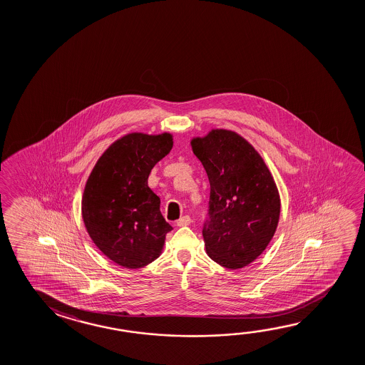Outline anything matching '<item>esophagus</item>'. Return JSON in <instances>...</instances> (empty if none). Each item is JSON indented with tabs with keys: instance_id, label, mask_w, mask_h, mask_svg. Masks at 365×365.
<instances>
[{
	"instance_id": "1",
	"label": "esophagus",
	"mask_w": 365,
	"mask_h": 365,
	"mask_svg": "<svg viewBox=\"0 0 365 365\" xmlns=\"http://www.w3.org/2000/svg\"><path fill=\"white\" fill-rule=\"evenodd\" d=\"M191 224V217L188 215L182 216L180 220H177V227H187Z\"/></svg>"
}]
</instances>
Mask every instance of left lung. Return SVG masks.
I'll return each mask as SVG.
<instances>
[{"mask_svg":"<svg viewBox=\"0 0 365 365\" xmlns=\"http://www.w3.org/2000/svg\"><path fill=\"white\" fill-rule=\"evenodd\" d=\"M192 151L207 173L209 219L202 235L209 257L227 269L253 262L272 240L280 195L262 156L229 130L192 138Z\"/></svg>","mask_w":365,"mask_h":365,"instance_id":"left-lung-1","label":"left lung"}]
</instances>
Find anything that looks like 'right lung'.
<instances>
[{"label": "right lung", "instance_id": "1", "mask_svg": "<svg viewBox=\"0 0 365 365\" xmlns=\"http://www.w3.org/2000/svg\"><path fill=\"white\" fill-rule=\"evenodd\" d=\"M172 148L168 132L128 133L103 153L85 185L81 212L90 238L125 269L144 267L159 257L173 229L148 185L151 169Z\"/></svg>", "mask_w": 365, "mask_h": 365}]
</instances>
